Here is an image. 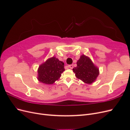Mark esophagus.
Listing matches in <instances>:
<instances>
[{
  "mask_svg": "<svg viewBox=\"0 0 130 130\" xmlns=\"http://www.w3.org/2000/svg\"><path fill=\"white\" fill-rule=\"evenodd\" d=\"M68 67H69L70 69H73V64L69 65V66H68Z\"/></svg>",
  "mask_w": 130,
  "mask_h": 130,
  "instance_id": "esophagus-1",
  "label": "esophagus"
}]
</instances>
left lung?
<instances>
[{"label": "left lung", "instance_id": "8db88e82", "mask_svg": "<svg viewBox=\"0 0 130 130\" xmlns=\"http://www.w3.org/2000/svg\"><path fill=\"white\" fill-rule=\"evenodd\" d=\"M77 67L73 69L76 77L85 83L90 84L96 80L99 72L90 59L84 55L81 56L76 63Z\"/></svg>", "mask_w": 130, "mask_h": 130}]
</instances>
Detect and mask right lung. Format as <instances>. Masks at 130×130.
I'll use <instances>...</instances> for the list:
<instances>
[{
    "mask_svg": "<svg viewBox=\"0 0 130 130\" xmlns=\"http://www.w3.org/2000/svg\"><path fill=\"white\" fill-rule=\"evenodd\" d=\"M64 63L53 57L48 59L39 67L38 69V80L43 84L50 85L54 84L61 76L64 71Z\"/></svg>",
    "mask_w": 130,
    "mask_h": 130,
    "instance_id": "add662e5",
    "label": "right lung"
}]
</instances>
